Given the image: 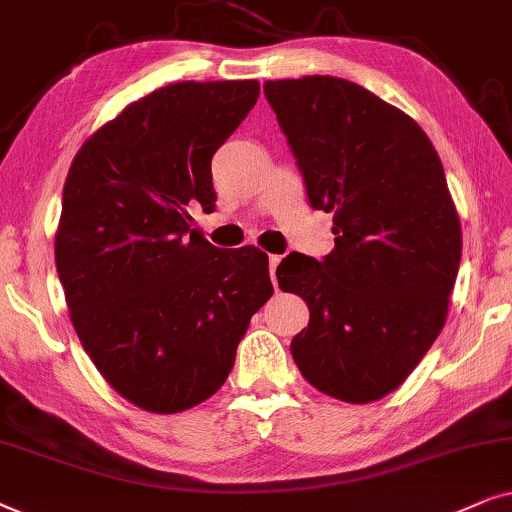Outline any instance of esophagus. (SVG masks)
<instances>
[{
    "instance_id": "obj_1",
    "label": "esophagus",
    "mask_w": 512,
    "mask_h": 512,
    "mask_svg": "<svg viewBox=\"0 0 512 512\" xmlns=\"http://www.w3.org/2000/svg\"><path fill=\"white\" fill-rule=\"evenodd\" d=\"M281 264V255H269V274H271V281L276 285V267Z\"/></svg>"
}]
</instances>
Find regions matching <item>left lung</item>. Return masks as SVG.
<instances>
[{"label": "left lung", "instance_id": "1", "mask_svg": "<svg viewBox=\"0 0 512 512\" xmlns=\"http://www.w3.org/2000/svg\"><path fill=\"white\" fill-rule=\"evenodd\" d=\"M311 208L332 213L323 262L290 252L278 285L309 306L292 358L320 393L365 405L395 391L447 320L461 222L433 142L403 109L337 77L264 84Z\"/></svg>", "mask_w": 512, "mask_h": 512}]
</instances>
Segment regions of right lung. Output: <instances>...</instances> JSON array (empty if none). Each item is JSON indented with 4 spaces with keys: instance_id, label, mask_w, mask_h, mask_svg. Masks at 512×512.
<instances>
[{
    "instance_id": "obj_1",
    "label": "right lung",
    "mask_w": 512,
    "mask_h": 512,
    "mask_svg": "<svg viewBox=\"0 0 512 512\" xmlns=\"http://www.w3.org/2000/svg\"><path fill=\"white\" fill-rule=\"evenodd\" d=\"M257 98L255 79L161 86L100 126L67 173L56 269L70 320L140 410L185 412L217 393L274 295L260 248H213L187 210H213L210 159Z\"/></svg>"
}]
</instances>
